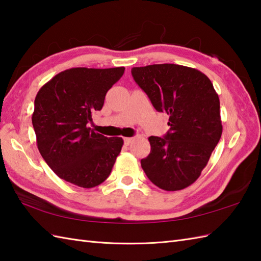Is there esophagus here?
<instances>
[{"instance_id": "1", "label": "esophagus", "mask_w": 261, "mask_h": 261, "mask_svg": "<svg viewBox=\"0 0 261 261\" xmlns=\"http://www.w3.org/2000/svg\"><path fill=\"white\" fill-rule=\"evenodd\" d=\"M124 143H125V145L127 146V145H130V143L132 142V141H134V138H124Z\"/></svg>"}]
</instances>
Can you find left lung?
<instances>
[{
  "mask_svg": "<svg viewBox=\"0 0 261 261\" xmlns=\"http://www.w3.org/2000/svg\"><path fill=\"white\" fill-rule=\"evenodd\" d=\"M132 77L158 112L169 115L164 137H149L141 167L154 185L180 191L195 181L222 135L220 99L201 71L175 64L134 67Z\"/></svg>",
  "mask_w": 261,
  "mask_h": 261,
  "instance_id": "1",
  "label": "left lung"
}]
</instances>
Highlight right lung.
I'll return each mask as SVG.
<instances>
[{"instance_id": "1", "label": "right lung", "mask_w": 261, "mask_h": 261, "mask_svg": "<svg viewBox=\"0 0 261 261\" xmlns=\"http://www.w3.org/2000/svg\"><path fill=\"white\" fill-rule=\"evenodd\" d=\"M123 73L124 67L70 68L39 90L32 114L37 146L62 179L92 188L109 177L123 139L95 134L87 124Z\"/></svg>"}]
</instances>
